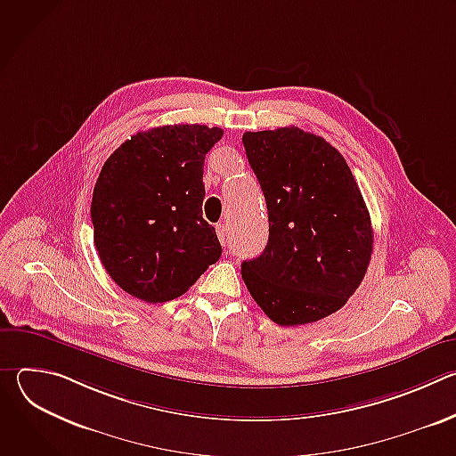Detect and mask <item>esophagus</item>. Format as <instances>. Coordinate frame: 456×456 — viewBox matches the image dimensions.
<instances>
[{"instance_id":"esophagus-1","label":"esophagus","mask_w":456,"mask_h":456,"mask_svg":"<svg viewBox=\"0 0 456 456\" xmlns=\"http://www.w3.org/2000/svg\"><path fill=\"white\" fill-rule=\"evenodd\" d=\"M216 234H218V240L222 241V245H225L227 238H229V227L225 224H218L216 225Z\"/></svg>"}]
</instances>
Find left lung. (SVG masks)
Here are the masks:
<instances>
[{
  "label": "left lung",
  "mask_w": 456,
  "mask_h": 456,
  "mask_svg": "<svg viewBox=\"0 0 456 456\" xmlns=\"http://www.w3.org/2000/svg\"><path fill=\"white\" fill-rule=\"evenodd\" d=\"M247 160L269 211L265 250L241 264V278L281 327L338 312L361 285L373 229L343 155L296 126L245 132Z\"/></svg>",
  "instance_id": "8db88e82"
}]
</instances>
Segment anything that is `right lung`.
Returning a JSON list of instances; mask_svg holds the SVG:
<instances>
[{
    "mask_svg": "<svg viewBox=\"0 0 456 456\" xmlns=\"http://www.w3.org/2000/svg\"><path fill=\"white\" fill-rule=\"evenodd\" d=\"M224 129L160 126L104 162L92 197L94 243L111 280L146 303L187 292L222 256L202 218L204 160Z\"/></svg>",
    "mask_w": 456,
    "mask_h": 456,
    "instance_id": "add662e5",
    "label": "right lung"
}]
</instances>
